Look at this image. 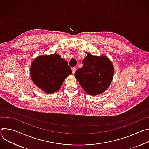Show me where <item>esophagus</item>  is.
Here are the masks:
<instances>
[{
    "instance_id": "obj_1",
    "label": "esophagus",
    "mask_w": 149,
    "mask_h": 149,
    "mask_svg": "<svg viewBox=\"0 0 149 149\" xmlns=\"http://www.w3.org/2000/svg\"><path fill=\"white\" fill-rule=\"evenodd\" d=\"M72 71L73 73H74L75 72H76V68H72Z\"/></svg>"
}]
</instances>
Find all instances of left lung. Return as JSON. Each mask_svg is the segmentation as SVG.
Returning <instances> with one entry per match:
<instances>
[{
	"label": "left lung",
	"instance_id": "obj_1",
	"mask_svg": "<svg viewBox=\"0 0 149 149\" xmlns=\"http://www.w3.org/2000/svg\"><path fill=\"white\" fill-rule=\"evenodd\" d=\"M82 63L83 67L74 74L81 88L91 96L103 93L113 79L114 68L111 61L104 54L97 56L88 53Z\"/></svg>",
	"mask_w": 149,
	"mask_h": 149
}]
</instances>
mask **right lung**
Masks as SVG:
<instances>
[{"label": "right lung", "instance_id": "add662e5", "mask_svg": "<svg viewBox=\"0 0 149 149\" xmlns=\"http://www.w3.org/2000/svg\"><path fill=\"white\" fill-rule=\"evenodd\" d=\"M71 74L72 69L68 61L56 53L37 57L30 68L32 81L47 93L58 91L66 77Z\"/></svg>", "mask_w": 149, "mask_h": 149}]
</instances>
